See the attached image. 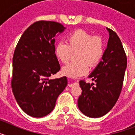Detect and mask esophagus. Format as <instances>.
Segmentation results:
<instances>
[{"label": "esophagus", "instance_id": "1", "mask_svg": "<svg viewBox=\"0 0 135 135\" xmlns=\"http://www.w3.org/2000/svg\"><path fill=\"white\" fill-rule=\"evenodd\" d=\"M78 82H70V84H68L69 87H72L75 85H78Z\"/></svg>", "mask_w": 135, "mask_h": 135}]
</instances>
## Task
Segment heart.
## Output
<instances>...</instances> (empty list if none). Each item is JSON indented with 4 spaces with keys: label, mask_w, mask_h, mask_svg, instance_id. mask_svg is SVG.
I'll list each match as a JSON object with an SVG mask.
<instances>
[{
    "label": "heart",
    "mask_w": 135,
    "mask_h": 135,
    "mask_svg": "<svg viewBox=\"0 0 135 135\" xmlns=\"http://www.w3.org/2000/svg\"><path fill=\"white\" fill-rule=\"evenodd\" d=\"M66 42H59L55 48L56 56L62 63L70 60L72 53H76V61L64 65L62 73L70 78H78L86 74L90 68L99 63L104 53V41L99 36H93L83 30L69 34Z\"/></svg>",
    "instance_id": "b5f03b06"
}]
</instances>
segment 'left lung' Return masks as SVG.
I'll return each instance as SVG.
<instances>
[{"label":"left lung","instance_id":"left-lung-1","mask_svg":"<svg viewBox=\"0 0 135 135\" xmlns=\"http://www.w3.org/2000/svg\"><path fill=\"white\" fill-rule=\"evenodd\" d=\"M109 40L102 61L89 76L95 83L79 82L82 94L78 107L82 114L90 118H99L108 114L117 102L123 85L127 59L120 38L106 27Z\"/></svg>","mask_w":135,"mask_h":135}]
</instances>
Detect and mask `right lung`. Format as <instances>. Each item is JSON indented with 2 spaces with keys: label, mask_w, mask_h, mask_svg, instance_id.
Masks as SVG:
<instances>
[{
  "label": "right lung",
  "mask_w": 135,
  "mask_h": 135,
  "mask_svg": "<svg viewBox=\"0 0 135 135\" xmlns=\"http://www.w3.org/2000/svg\"><path fill=\"white\" fill-rule=\"evenodd\" d=\"M65 29L55 21H36L23 32L15 49L12 90L21 109L32 117L50 114L68 84L65 76L50 79L60 70L55 37Z\"/></svg>",
  "instance_id": "right-lung-1"
}]
</instances>
